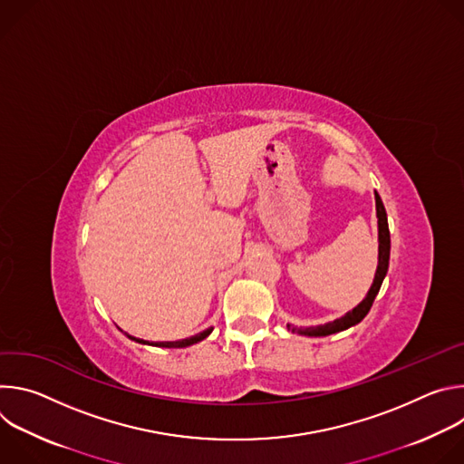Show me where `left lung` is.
<instances>
[{"instance_id": "8db88e82", "label": "left lung", "mask_w": 464, "mask_h": 464, "mask_svg": "<svg viewBox=\"0 0 464 464\" xmlns=\"http://www.w3.org/2000/svg\"><path fill=\"white\" fill-rule=\"evenodd\" d=\"M374 200H376V218H378V266H376V274L372 279V285L367 292V295L363 297L362 303H358L353 310H349L345 315L328 321L324 324H317V326H295V324H286L288 330L301 336H308V338H323V336H330L342 333V330H347L354 324H358L371 310L374 297L380 292V286L387 276V268H389V251H391V237H389V226H387V213L385 208L382 204V198L378 196V192H374Z\"/></svg>"}]
</instances>
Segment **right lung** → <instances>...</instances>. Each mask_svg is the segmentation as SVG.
Instances as JSON below:
<instances>
[{
  "label": "right lung",
  "instance_id": "1",
  "mask_svg": "<svg viewBox=\"0 0 464 464\" xmlns=\"http://www.w3.org/2000/svg\"><path fill=\"white\" fill-rule=\"evenodd\" d=\"M213 333V326H209V328H206V330H202V333H198V334H194V336H190V338H185V340H178V342H147V340H141V338H136V336H130V334H126V338L128 340H131V342H136V343H141V345H152V347H165V349H183V347H188V345H194V343H198V342H202V340H206L209 334Z\"/></svg>",
  "mask_w": 464,
  "mask_h": 464
}]
</instances>
